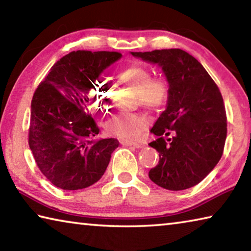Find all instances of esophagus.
Wrapping results in <instances>:
<instances>
[{"instance_id": "1", "label": "esophagus", "mask_w": 251, "mask_h": 251, "mask_svg": "<svg viewBox=\"0 0 251 251\" xmlns=\"http://www.w3.org/2000/svg\"><path fill=\"white\" fill-rule=\"evenodd\" d=\"M121 144H122V145H124V146H134V147H136V148H139V147L144 146V144H142V143L128 141V139H122Z\"/></svg>"}]
</instances>
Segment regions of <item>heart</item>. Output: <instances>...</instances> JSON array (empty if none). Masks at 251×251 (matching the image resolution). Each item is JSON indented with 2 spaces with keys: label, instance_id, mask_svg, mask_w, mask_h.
Listing matches in <instances>:
<instances>
[{
  "label": "heart",
  "instance_id": "heart-1",
  "mask_svg": "<svg viewBox=\"0 0 251 251\" xmlns=\"http://www.w3.org/2000/svg\"><path fill=\"white\" fill-rule=\"evenodd\" d=\"M118 82L136 92V100L148 109H159L167 103L169 84L163 76H152L151 71L143 65H130L117 72ZM90 104L100 112L108 109L110 100L108 88L96 84L90 93ZM151 120L145 114H118L107 124V129L122 138L134 139L147 128Z\"/></svg>",
  "mask_w": 251,
  "mask_h": 251
}]
</instances>
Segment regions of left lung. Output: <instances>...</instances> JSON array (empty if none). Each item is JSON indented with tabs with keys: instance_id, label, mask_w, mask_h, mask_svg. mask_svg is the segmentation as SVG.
I'll use <instances>...</instances> for the list:
<instances>
[{
	"instance_id": "8db88e82",
	"label": "left lung",
	"mask_w": 251,
	"mask_h": 251,
	"mask_svg": "<svg viewBox=\"0 0 251 251\" xmlns=\"http://www.w3.org/2000/svg\"><path fill=\"white\" fill-rule=\"evenodd\" d=\"M163 69L169 84L167 108L151 128L158 138L150 146L159 161L148 176L169 190L201 182L222 158L227 116L217 84L196 58L179 49L131 52Z\"/></svg>"
}]
</instances>
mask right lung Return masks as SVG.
<instances>
[{
    "label": "right lung",
    "mask_w": 251,
    "mask_h": 251,
    "mask_svg": "<svg viewBox=\"0 0 251 251\" xmlns=\"http://www.w3.org/2000/svg\"><path fill=\"white\" fill-rule=\"evenodd\" d=\"M108 50H74L63 56L34 93L28 145L37 167L54 186L77 190L95 184L120 145L94 139L100 127L88 94L103 70L121 58Z\"/></svg>",
    "instance_id": "add662e5"
}]
</instances>
